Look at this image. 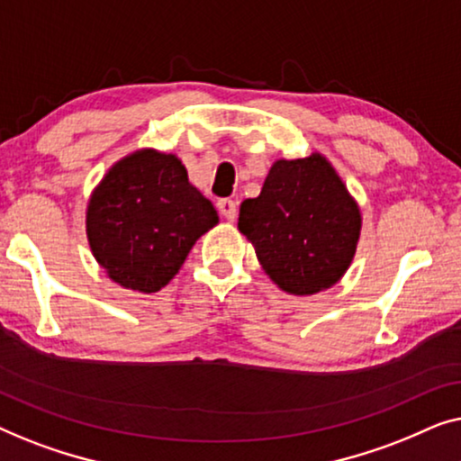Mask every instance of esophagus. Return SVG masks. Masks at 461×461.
<instances>
[{
    "label": "esophagus",
    "instance_id": "1",
    "mask_svg": "<svg viewBox=\"0 0 461 461\" xmlns=\"http://www.w3.org/2000/svg\"><path fill=\"white\" fill-rule=\"evenodd\" d=\"M217 209H219V212H221L225 219H228V221H233V219H236V215H238V206H236V203H233L231 198H221V200H219Z\"/></svg>",
    "mask_w": 461,
    "mask_h": 461
}]
</instances>
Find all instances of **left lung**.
<instances>
[{"label": "left lung", "mask_w": 461, "mask_h": 461, "mask_svg": "<svg viewBox=\"0 0 461 461\" xmlns=\"http://www.w3.org/2000/svg\"><path fill=\"white\" fill-rule=\"evenodd\" d=\"M238 230L277 288L311 296L351 267L361 211L332 163L311 152L271 165L261 194L240 204Z\"/></svg>", "instance_id": "obj_1"}]
</instances>
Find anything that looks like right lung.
Returning a JSON list of instances; mask_svg holds the SVG:
<instances>
[{"mask_svg": "<svg viewBox=\"0 0 461 461\" xmlns=\"http://www.w3.org/2000/svg\"><path fill=\"white\" fill-rule=\"evenodd\" d=\"M219 215L175 154L141 148L114 163L87 203L95 261L122 288L150 294L173 280Z\"/></svg>", "mask_w": 461, "mask_h": 461, "instance_id": "add662e5", "label": "right lung"}]
</instances>
